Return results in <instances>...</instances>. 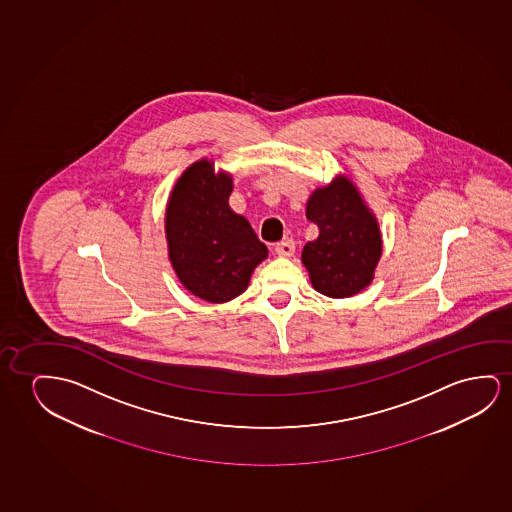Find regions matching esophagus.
Returning a JSON list of instances; mask_svg holds the SVG:
<instances>
[{
    "mask_svg": "<svg viewBox=\"0 0 512 512\" xmlns=\"http://www.w3.org/2000/svg\"><path fill=\"white\" fill-rule=\"evenodd\" d=\"M296 250V243H294V239H285V241H280V243H276L275 252L280 255V257H290L292 253Z\"/></svg>",
    "mask_w": 512,
    "mask_h": 512,
    "instance_id": "esophagus-1",
    "label": "esophagus"
}]
</instances>
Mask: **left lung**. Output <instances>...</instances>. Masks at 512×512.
<instances>
[{
	"label": "left lung",
	"mask_w": 512,
	"mask_h": 512,
	"mask_svg": "<svg viewBox=\"0 0 512 512\" xmlns=\"http://www.w3.org/2000/svg\"><path fill=\"white\" fill-rule=\"evenodd\" d=\"M306 218L319 237L303 248L313 289L329 297H350L366 289L382 255L377 218L349 179L317 188L306 204Z\"/></svg>",
	"instance_id": "left-lung-1"
}]
</instances>
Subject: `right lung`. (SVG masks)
<instances>
[{
    "mask_svg": "<svg viewBox=\"0 0 512 512\" xmlns=\"http://www.w3.org/2000/svg\"><path fill=\"white\" fill-rule=\"evenodd\" d=\"M230 192V174L199 160L181 174L165 211L169 259L179 282L209 303L243 294L267 257L252 225L230 209Z\"/></svg>",
    "mask_w": 512,
    "mask_h": 512,
    "instance_id": "obj_1",
    "label": "right lung"
}]
</instances>
